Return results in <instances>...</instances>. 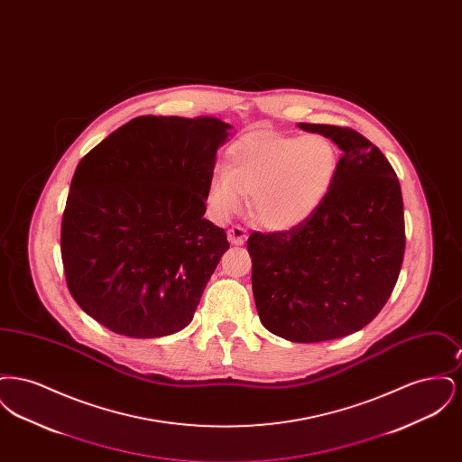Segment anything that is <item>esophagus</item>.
Here are the masks:
<instances>
[{"instance_id": "obj_1", "label": "esophagus", "mask_w": 462, "mask_h": 462, "mask_svg": "<svg viewBox=\"0 0 462 462\" xmlns=\"http://www.w3.org/2000/svg\"><path fill=\"white\" fill-rule=\"evenodd\" d=\"M226 237H228V242L230 244H234V245H241L247 239V234H245V230L239 226V225H236V226H232L228 232H226Z\"/></svg>"}]
</instances>
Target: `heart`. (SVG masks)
Returning <instances> with one entry per match:
<instances>
[{
	"mask_svg": "<svg viewBox=\"0 0 462 462\" xmlns=\"http://www.w3.org/2000/svg\"><path fill=\"white\" fill-rule=\"evenodd\" d=\"M339 170L337 147L324 134H247L226 155L225 170L208 183L213 218H232L249 196L254 220L268 230L300 226L322 206Z\"/></svg>",
	"mask_w": 462,
	"mask_h": 462,
	"instance_id": "obj_1",
	"label": "heart"
}]
</instances>
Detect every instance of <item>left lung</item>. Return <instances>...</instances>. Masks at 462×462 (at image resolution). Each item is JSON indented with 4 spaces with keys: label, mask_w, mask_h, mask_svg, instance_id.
<instances>
[{
    "label": "left lung",
    "mask_w": 462,
    "mask_h": 462,
    "mask_svg": "<svg viewBox=\"0 0 462 462\" xmlns=\"http://www.w3.org/2000/svg\"><path fill=\"white\" fill-rule=\"evenodd\" d=\"M343 152L322 206L296 228L253 232V294L266 329L292 343L337 339L386 305L403 251V200L395 170L360 133L300 123Z\"/></svg>",
    "instance_id": "obj_1"
}]
</instances>
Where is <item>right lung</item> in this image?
Segmentation results:
<instances>
[{"mask_svg":"<svg viewBox=\"0 0 462 462\" xmlns=\"http://www.w3.org/2000/svg\"><path fill=\"white\" fill-rule=\"evenodd\" d=\"M230 130L209 116H140L79 161L60 251L72 298L98 324L147 339L192 322L230 247L225 230L204 218Z\"/></svg>","mask_w":462,"mask_h":462,"instance_id":"right-lung-1","label":"right lung"}]
</instances>
